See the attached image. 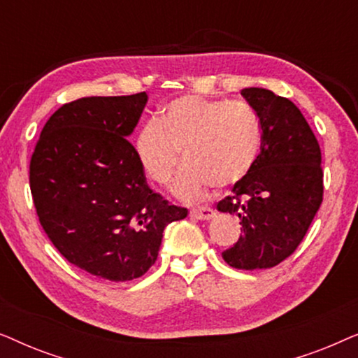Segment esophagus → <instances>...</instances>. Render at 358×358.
Returning a JSON list of instances; mask_svg holds the SVG:
<instances>
[{"label":"esophagus","mask_w":358,"mask_h":358,"mask_svg":"<svg viewBox=\"0 0 358 358\" xmlns=\"http://www.w3.org/2000/svg\"><path fill=\"white\" fill-rule=\"evenodd\" d=\"M190 217H194L197 220H212L215 217V212L208 207L195 208V210H192V212H190Z\"/></svg>","instance_id":"obj_1"}]
</instances>
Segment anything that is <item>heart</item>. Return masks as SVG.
Here are the masks:
<instances>
[{"instance_id":"obj_1","label":"heart","mask_w":358,"mask_h":358,"mask_svg":"<svg viewBox=\"0 0 358 358\" xmlns=\"http://www.w3.org/2000/svg\"><path fill=\"white\" fill-rule=\"evenodd\" d=\"M262 146L257 112L244 101L182 96L168 102L156 122H148L136 136V156L148 178L158 185L173 180L185 168L174 194L197 202L210 185L238 184L256 164Z\"/></svg>"}]
</instances>
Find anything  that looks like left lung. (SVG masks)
Listing matches in <instances>:
<instances>
[{"instance_id": "left-lung-1", "label": "left lung", "mask_w": 358, "mask_h": 358, "mask_svg": "<svg viewBox=\"0 0 358 358\" xmlns=\"http://www.w3.org/2000/svg\"><path fill=\"white\" fill-rule=\"evenodd\" d=\"M241 96L257 112L262 146L246 178L220 200V212L236 215L241 236L222 252L234 268H271L292 256L322 202L321 148L290 99L262 87Z\"/></svg>"}]
</instances>
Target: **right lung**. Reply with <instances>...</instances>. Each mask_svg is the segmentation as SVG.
Instances as JSON below:
<instances>
[{"mask_svg":"<svg viewBox=\"0 0 358 358\" xmlns=\"http://www.w3.org/2000/svg\"><path fill=\"white\" fill-rule=\"evenodd\" d=\"M148 96H92L63 104L43 125L29 182L38 222L73 266L134 280L158 259L163 231L187 217L146 184L127 140Z\"/></svg>","mask_w":358,"mask_h":358,"instance_id":"add662e5","label":"right lung"}]
</instances>
